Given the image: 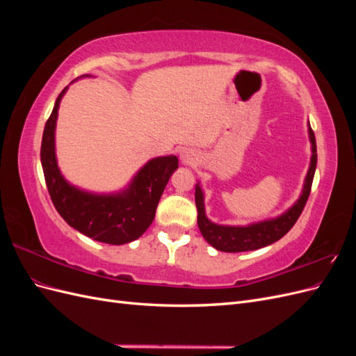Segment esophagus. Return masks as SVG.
I'll return each instance as SVG.
<instances>
[{
	"instance_id": "34e87169",
	"label": "esophagus",
	"mask_w": 356,
	"mask_h": 356,
	"mask_svg": "<svg viewBox=\"0 0 356 356\" xmlns=\"http://www.w3.org/2000/svg\"><path fill=\"white\" fill-rule=\"evenodd\" d=\"M181 161L184 165H196L199 161V156L195 152H191V149H186V152L181 153Z\"/></svg>"
}]
</instances>
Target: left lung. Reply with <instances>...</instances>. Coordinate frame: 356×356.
Instances as JSON below:
<instances>
[{
    "label": "left lung",
    "instance_id": "left-lung-1",
    "mask_svg": "<svg viewBox=\"0 0 356 356\" xmlns=\"http://www.w3.org/2000/svg\"><path fill=\"white\" fill-rule=\"evenodd\" d=\"M309 138L312 144V157L307 175L305 179L303 190L298 200L285 211L282 215H279L272 220H264L260 222H252L250 225H220L209 221L204 213V203H203V191L199 184H196V208H197V225L202 236L215 250L222 252H245L260 250L263 246L272 245L293 229V225L298 220L305 209V204L309 199L312 182H314V175L316 169V139L315 134L312 131L309 124Z\"/></svg>",
    "mask_w": 356,
    "mask_h": 356
}]
</instances>
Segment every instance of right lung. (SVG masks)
Here are the masks:
<instances>
[{
    "mask_svg": "<svg viewBox=\"0 0 356 356\" xmlns=\"http://www.w3.org/2000/svg\"><path fill=\"white\" fill-rule=\"evenodd\" d=\"M67 89L58 96L41 141V166L50 199L72 229L93 241L110 245L132 242L143 236L153 222L168 181L178 169V157L152 159L138 170L127 188L113 195H95L71 186L60 174L55 153L58 110Z\"/></svg>",
    "mask_w": 356,
    "mask_h": 356,
    "instance_id": "add662e5",
    "label": "right lung"
}]
</instances>
